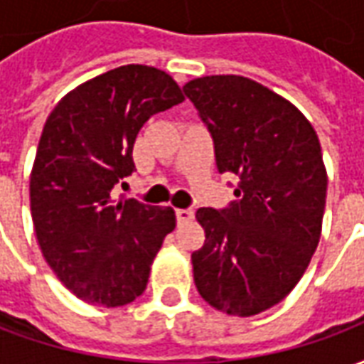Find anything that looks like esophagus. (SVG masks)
Listing matches in <instances>:
<instances>
[{
  "label": "esophagus",
  "mask_w": 364,
  "mask_h": 364,
  "mask_svg": "<svg viewBox=\"0 0 364 364\" xmlns=\"http://www.w3.org/2000/svg\"><path fill=\"white\" fill-rule=\"evenodd\" d=\"M175 214H177V222H179V224L193 220V216H195V213H193L191 208H177V210H175Z\"/></svg>",
  "instance_id": "obj_1"
}]
</instances>
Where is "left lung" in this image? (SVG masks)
Segmentation results:
<instances>
[{"instance_id": "obj_1", "label": "left lung", "mask_w": 364, "mask_h": 364, "mask_svg": "<svg viewBox=\"0 0 364 364\" xmlns=\"http://www.w3.org/2000/svg\"><path fill=\"white\" fill-rule=\"evenodd\" d=\"M185 95L213 136L218 171L240 177L228 208H198L205 245L191 255L200 296L255 316L296 287L318 247L328 173L318 134L284 97L244 75H206Z\"/></svg>"}]
</instances>
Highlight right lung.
Listing matches in <instances>:
<instances>
[{
  "mask_svg": "<svg viewBox=\"0 0 364 364\" xmlns=\"http://www.w3.org/2000/svg\"><path fill=\"white\" fill-rule=\"evenodd\" d=\"M183 99L171 75L128 64L77 85L46 119L31 171L35 234L60 282L87 304L114 308L140 296L173 232L171 206L117 200L112 189L134 171L144 122Z\"/></svg>",
  "mask_w": 364,
  "mask_h": 364,
  "instance_id": "right-lung-1",
  "label": "right lung"
}]
</instances>
